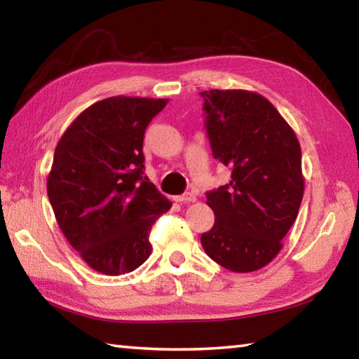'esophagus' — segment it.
I'll return each mask as SVG.
<instances>
[{"label": "esophagus", "instance_id": "34e87169", "mask_svg": "<svg viewBox=\"0 0 359 359\" xmlns=\"http://www.w3.org/2000/svg\"><path fill=\"white\" fill-rule=\"evenodd\" d=\"M175 202H180V203H191V202H196V194L193 193H185L182 196H177L174 197Z\"/></svg>", "mask_w": 359, "mask_h": 359}]
</instances>
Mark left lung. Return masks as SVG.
Listing matches in <instances>:
<instances>
[{"instance_id": "left-lung-1", "label": "left lung", "mask_w": 359, "mask_h": 359, "mask_svg": "<svg viewBox=\"0 0 359 359\" xmlns=\"http://www.w3.org/2000/svg\"><path fill=\"white\" fill-rule=\"evenodd\" d=\"M201 95L212 156L231 168L230 184L207 193L215 225L201 236L202 247L226 270L256 271L278 256L299 211L301 144L261 94L210 89Z\"/></svg>"}]
</instances>
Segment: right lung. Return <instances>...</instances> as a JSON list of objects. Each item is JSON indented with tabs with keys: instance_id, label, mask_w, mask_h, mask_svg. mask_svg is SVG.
Wrapping results in <instances>:
<instances>
[{
	"instance_id": "add662e5",
	"label": "right lung",
	"mask_w": 359,
	"mask_h": 359,
	"mask_svg": "<svg viewBox=\"0 0 359 359\" xmlns=\"http://www.w3.org/2000/svg\"><path fill=\"white\" fill-rule=\"evenodd\" d=\"M166 98L109 97L60 139L48 196L67 242L90 269L118 276L151 255L149 231L171 202L144 174L143 137Z\"/></svg>"
}]
</instances>
